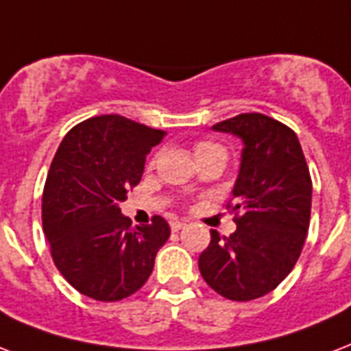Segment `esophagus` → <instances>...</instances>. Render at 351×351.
I'll return each instance as SVG.
<instances>
[{"label": "esophagus", "mask_w": 351, "mask_h": 351, "mask_svg": "<svg viewBox=\"0 0 351 351\" xmlns=\"http://www.w3.org/2000/svg\"><path fill=\"white\" fill-rule=\"evenodd\" d=\"M184 226H186V224L180 223V221H171V230H173V232H178V230H182Z\"/></svg>", "instance_id": "obj_1"}]
</instances>
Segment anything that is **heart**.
Instances as JSON below:
<instances>
[{
	"label": "heart",
	"instance_id": "1",
	"mask_svg": "<svg viewBox=\"0 0 351 351\" xmlns=\"http://www.w3.org/2000/svg\"><path fill=\"white\" fill-rule=\"evenodd\" d=\"M213 151H224L223 147L213 143V141H199L195 145V156H200V154H206V152H213Z\"/></svg>",
	"mask_w": 351,
	"mask_h": 351
}]
</instances>
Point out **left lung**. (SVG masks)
I'll list each match as a JSON object with an SVG mask.
<instances>
[{"label":"left lung","mask_w":351,"mask_h":351,"mask_svg":"<svg viewBox=\"0 0 351 351\" xmlns=\"http://www.w3.org/2000/svg\"><path fill=\"white\" fill-rule=\"evenodd\" d=\"M243 141L232 211L237 230L211 241L199 258L215 293L248 302L276 289L293 271L311 217L313 184L296 134L263 114H241L213 125Z\"/></svg>","instance_id":"left-lung-1"}]
</instances>
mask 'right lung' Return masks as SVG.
Here are the masks:
<instances>
[{
    "label": "right lung",
    "instance_id": "obj_1",
    "mask_svg": "<svg viewBox=\"0 0 351 351\" xmlns=\"http://www.w3.org/2000/svg\"><path fill=\"white\" fill-rule=\"evenodd\" d=\"M127 117H90L66 134L42 197L51 256L71 287L99 302H117L143 287L171 228L162 217L130 226L121 213L138 186L145 156L165 138Z\"/></svg>",
    "mask_w": 351,
    "mask_h": 351
}]
</instances>
